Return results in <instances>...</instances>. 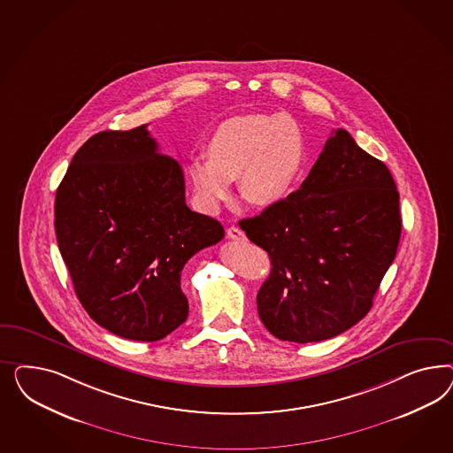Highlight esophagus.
<instances>
[{
  "label": "esophagus",
  "instance_id": "34e87169",
  "mask_svg": "<svg viewBox=\"0 0 453 453\" xmlns=\"http://www.w3.org/2000/svg\"><path fill=\"white\" fill-rule=\"evenodd\" d=\"M226 234H227L229 239H234V241H244L246 239V234L242 233L239 227H229Z\"/></svg>",
  "mask_w": 453,
  "mask_h": 453
}]
</instances>
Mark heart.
Listing matches in <instances>:
<instances>
[{"instance_id": "heart-1", "label": "heart", "mask_w": 453, "mask_h": 453, "mask_svg": "<svg viewBox=\"0 0 453 453\" xmlns=\"http://www.w3.org/2000/svg\"><path fill=\"white\" fill-rule=\"evenodd\" d=\"M206 156L194 157L188 173L199 206L216 214L239 179L242 199L252 206L284 203L301 184L307 167V139L284 112L233 116L214 129Z\"/></svg>"}]
</instances>
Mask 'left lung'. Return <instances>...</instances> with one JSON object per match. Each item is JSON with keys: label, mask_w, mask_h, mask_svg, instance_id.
<instances>
[{"label": "left lung", "mask_w": 453, "mask_h": 453, "mask_svg": "<svg viewBox=\"0 0 453 453\" xmlns=\"http://www.w3.org/2000/svg\"><path fill=\"white\" fill-rule=\"evenodd\" d=\"M239 226L273 264L257 292L265 329L280 341L320 342L371 311L397 254V186L382 161L335 129L301 189Z\"/></svg>", "instance_id": "8db88e82"}]
</instances>
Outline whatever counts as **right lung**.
Instances as JSON below:
<instances>
[{"label":"right lung","instance_id":"right-lung-1","mask_svg":"<svg viewBox=\"0 0 453 453\" xmlns=\"http://www.w3.org/2000/svg\"><path fill=\"white\" fill-rule=\"evenodd\" d=\"M55 229L86 312L141 342L186 322L182 267L224 237L218 220L188 207L182 169L157 151L148 124L82 144L56 191Z\"/></svg>","mask_w":453,"mask_h":453}]
</instances>
